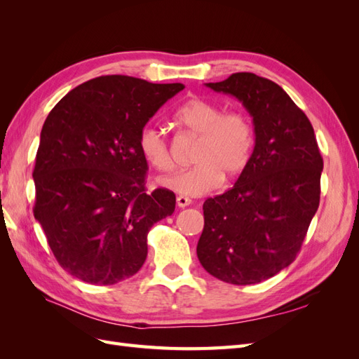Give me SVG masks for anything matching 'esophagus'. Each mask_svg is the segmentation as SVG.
<instances>
[{"instance_id": "34e87169", "label": "esophagus", "mask_w": 359, "mask_h": 359, "mask_svg": "<svg viewBox=\"0 0 359 359\" xmlns=\"http://www.w3.org/2000/svg\"><path fill=\"white\" fill-rule=\"evenodd\" d=\"M191 203V199L186 198V196H178L177 198V205L180 206V208H186V206H189Z\"/></svg>"}]
</instances>
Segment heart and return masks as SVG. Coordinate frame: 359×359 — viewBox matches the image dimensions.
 I'll use <instances>...</instances> for the list:
<instances>
[{
    "label": "heart",
    "mask_w": 359,
    "mask_h": 359,
    "mask_svg": "<svg viewBox=\"0 0 359 359\" xmlns=\"http://www.w3.org/2000/svg\"><path fill=\"white\" fill-rule=\"evenodd\" d=\"M173 118L189 133L199 136L191 158L196 166L161 180L163 187L182 196H202L219 189L223 175L235 178L247 168L255 147V130L247 115L224 112L220 104L194 97ZM137 148L151 168L163 173L173 169L169 145L154 126L140 130Z\"/></svg>",
    "instance_id": "obj_1"
}]
</instances>
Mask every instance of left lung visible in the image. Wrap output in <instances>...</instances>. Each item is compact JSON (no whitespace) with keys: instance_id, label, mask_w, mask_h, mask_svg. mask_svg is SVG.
Masks as SVG:
<instances>
[{"instance_id":"8db88e82","label":"left lung","mask_w":359,"mask_h":359,"mask_svg":"<svg viewBox=\"0 0 359 359\" xmlns=\"http://www.w3.org/2000/svg\"><path fill=\"white\" fill-rule=\"evenodd\" d=\"M205 85L243 103L255 148L235 186L205 201L198 257L215 278L256 285L295 260L319 208L323 160L309 118L276 82L233 73Z\"/></svg>"}]
</instances>
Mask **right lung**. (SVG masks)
<instances>
[{"instance_id": "right-lung-1", "label": "right lung", "mask_w": 359, "mask_h": 359, "mask_svg": "<svg viewBox=\"0 0 359 359\" xmlns=\"http://www.w3.org/2000/svg\"><path fill=\"white\" fill-rule=\"evenodd\" d=\"M182 83L111 74L76 86L49 112L32 178L34 217L58 264L91 285L142 268L147 235L175 211V194L145 191L137 137Z\"/></svg>"}]
</instances>
